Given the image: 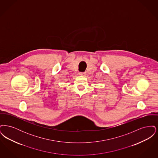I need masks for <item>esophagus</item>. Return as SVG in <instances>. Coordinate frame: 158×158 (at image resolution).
Returning <instances> with one entry per match:
<instances>
[{"label": "esophagus", "mask_w": 158, "mask_h": 158, "mask_svg": "<svg viewBox=\"0 0 158 158\" xmlns=\"http://www.w3.org/2000/svg\"><path fill=\"white\" fill-rule=\"evenodd\" d=\"M79 75L82 76H85L86 75V72H80Z\"/></svg>", "instance_id": "esophagus-1"}]
</instances>
